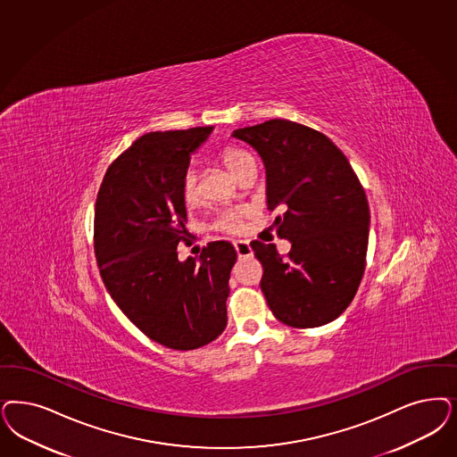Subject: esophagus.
<instances>
[{"label":"esophagus","mask_w":457,"mask_h":457,"mask_svg":"<svg viewBox=\"0 0 457 457\" xmlns=\"http://www.w3.org/2000/svg\"><path fill=\"white\" fill-rule=\"evenodd\" d=\"M235 250H237L239 258H248V256L253 254L250 241H246V239H237V241H235Z\"/></svg>","instance_id":"obj_1"}]
</instances>
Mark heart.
Listing matches in <instances>:
<instances>
[{
    "label": "heart",
    "instance_id": "heart-1",
    "mask_svg": "<svg viewBox=\"0 0 457 457\" xmlns=\"http://www.w3.org/2000/svg\"><path fill=\"white\" fill-rule=\"evenodd\" d=\"M220 162L224 163V167L228 169V172L231 173L235 179H239V175L245 172L248 167L256 165V160L250 152L237 148V146H229L224 148L220 154ZM182 199L187 205L197 204L199 199V192H197V175L194 172V169H189L184 179H182ZM246 214L245 209H237V211H229L226 214H222L218 220V228L228 233H237L241 229V220Z\"/></svg>",
    "mask_w": 457,
    "mask_h": 457
}]
</instances>
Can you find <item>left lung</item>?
<instances>
[{"instance_id": "1", "label": "left lung", "mask_w": 457, "mask_h": 457, "mask_svg": "<svg viewBox=\"0 0 457 457\" xmlns=\"http://www.w3.org/2000/svg\"><path fill=\"white\" fill-rule=\"evenodd\" d=\"M231 137L263 160L268 209L285 211L275 224L292 243L284 258L275 245L252 241L270 311L292 328L331 322L358 292L370 235L368 199L349 160L326 135L288 120Z\"/></svg>"}]
</instances>
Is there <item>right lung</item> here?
<instances>
[{"label": "right lung", "mask_w": 457, "mask_h": 457, "mask_svg": "<svg viewBox=\"0 0 457 457\" xmlns=\"http://www.w3.org/2000/svg\"><path fill=\"white\" fill-rule=\"evenodd\" d=\"M212 129L143 135L111 163L96 199V258L111 299L143 334L179 351L209 345L228 324L235 246L212 241L199 258L177 256L187 233L182 179Z\"/></svg>", "instance_id": "obj_1"}]
</instances>
